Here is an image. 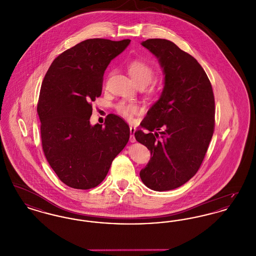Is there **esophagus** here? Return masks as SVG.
Wrapping results in <instances>:
<instances>
[{"label":"esophagus","instance_id":"1","mask_svg":"<svg viewBox=\"0 0 256 256\" xmlns=\"http://www.w3.org/2000/svg\"><path fill=\"white\" fill-rule=\"evenodd\" d=\"M130 141L134 143V142H135V137H134L135 128H134V126H130Z\"/></svg>","mask_w":256,"mask_h":256}]
</instances>
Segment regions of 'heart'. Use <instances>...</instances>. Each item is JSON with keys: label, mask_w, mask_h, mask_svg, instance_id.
<instances>
[{"label": "heart", "mask_w": 256, "mask_h": 256, "mask_svg": "<svg viewBox=\"0 0 256 256\" xmlns=\"http://www.w3.org/2000/svg\"><path fill=\"white\" fill-rule=\"evenodd\" d=\"M128 73L137 84H148L154 76V69L142 60L132 61L128 66ZM118 112L126 118H132L139 110L137 104L132 102H121L117 106Z\"/></svg>", "instance_id": "b5f03b06"}]
</instances>
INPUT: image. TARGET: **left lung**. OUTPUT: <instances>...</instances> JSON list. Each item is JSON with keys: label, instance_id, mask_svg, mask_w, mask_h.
<instances>
[{"label": "left lung", "instance_id": "obj_1", "mask_svg": "<svg viewBox=\"0 0 256 256\" xmlns=\"http://www.w3.org/2000/svg\"><path fill=\"white\" fill-rule=\"evenodd\" d=\"M141 45L158 60L164 87L134 136L150 152L141 180L162 192L182 186L200 169L214 132L215 100L206 73L192 56L166 39Z\"/></svg>", "mask_w": 256, "mask_h": 256}]
</instances>
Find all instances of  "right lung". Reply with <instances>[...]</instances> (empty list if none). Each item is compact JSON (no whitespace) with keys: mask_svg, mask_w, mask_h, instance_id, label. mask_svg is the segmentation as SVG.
I'll use <instances>...</instances> for the list:
<instances>
[{"mask_svg":"<svg viewBox=\"0 0 256 256\" xmlns=\"http://www.w3.org/2000/svg\"><path fill=\"white\" fill-rule=\"evenodd\" d=\"M130 40L87 39L60 54L43 80L37 106L41 140L50 166L74 189L102 182L130 139V126L110 114L104 124H90L91 102L100 97L110 61Z\"/></svg>","mask_w":256,"mask_h":256,"instance_id":"obj_1","label":"right lung"}]
</instances>
